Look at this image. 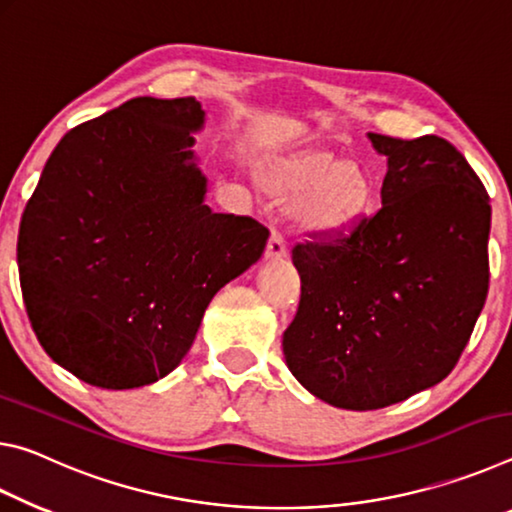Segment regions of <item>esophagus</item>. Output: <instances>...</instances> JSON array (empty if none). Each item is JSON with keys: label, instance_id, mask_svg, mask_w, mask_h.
<instances>
[{"label": "esophagus", "instance_id": "1", "mask_svg": "<svg viewBox=\"0 0 512 512\" xmlns=\"http://www.w3.org/2000/svg\"><path fill=\"white\" fill-rule=\"evenodd\" d=\"M288 254V245L286 240H283V236L279 231H272L270 240H267V249H265V258L267 261H279V258H283Z\"/></svg>", "mask_w": 512, "mask_h": 512}]
</instances>
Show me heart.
<instances>
[{"mask_svg":"<svg viewBox=\"0 0 512 512\" xmlns=\"http://www.w3.org/2000/svg\"><path fill=\"white\" fill-rule=\"evenodd\" d=\"M265 183L281 195H299L297 217L315 233L347 231L372 204V179L354 163L326 152L276 156L263 170Z\"/></svg>","mask_w":512,"mask_h":512,"instance_id":"1","label":"heart"}]
</instances>
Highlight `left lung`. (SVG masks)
I'll use <instances>...</instances> for the list:
<instances>
[{
	"label": "left lung",
	"mask_w": 512,
	"mask_h": 512,
	"mask_svg": "<svg viewBox=\"0 0 512 512\" xmlns=\"http://www.w3.org/2000/svg\"><path fill=\"white\" fill-rule=\"evenodd\" d=\"M388 158L381 208L347 238L292 249V376L326 404L376 410L454 370L488 295L490 197L438 136L367 133Z\"/></svg>",
	"instance_id": "1"
}]
</instances>
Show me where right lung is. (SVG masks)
Instances as JSON below:
<instances>
[{"mask_svg": "<svg viewBox=\"0 0 512 512\" xmlns=\"http://www.w3.org/2000/svg\"><path fill=\"white\" fill-rule=\"evenodd\" d=\"M195 97H136L67 131L24 208L20 286L40 345L106 390L156 383L188 354L215 292L267 229L213 213Z\"/></svg>", "mask_w": 512, "mask_h": 512, "instance_id": "right-lung-1", "label": "right lung"}]
</instances>
